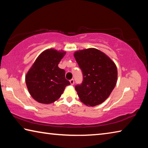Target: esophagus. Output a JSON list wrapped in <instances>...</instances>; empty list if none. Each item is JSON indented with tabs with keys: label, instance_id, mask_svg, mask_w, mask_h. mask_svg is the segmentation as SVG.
<instances>
[{
	"label": "esophagus",
	"instance_id": "esophagus-1",
	"mask_svg": "<svg viewBox=\"0 0 148 148\" xmlns=\"http://www.w3.org/2000/svg\"><path fill=\"white\" fill-rule=\"evenodd\" d=\"M70 83H71V84L72 85V86H73L74 84V79H71V80H70Z\"/></svg>",
	"mask_w": 148,
	"mask_h": 148
}]
</instances>
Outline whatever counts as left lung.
<instances>
[{"instance_id": "obj_1", "label": "left lung", "mask_w": 148, "mask_h": 148, "mask_svg": "<svg viewBox=\"0 0 148 148\" xmlns=\"http://www.w3.org/2000/svg\"><path fill=\"white\" fill-rule=\"evenodd\" d=\"M74 57L83 74L82 83L75 86L80 101L89 106L102 103L116 85V64L106 54L95 48L76 51Z\"/></svg>"}]
</instances>
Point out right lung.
Here are the masks:
<instances>
[{
  "mask_svg": "<svg viewBox=\"0 0 148 148\" xmlns=\"http://www.w3.org/2000/svg\"><path fill=\"white\" fill-rule=\"evenodd\" d=\"M65 52L47 49L34 61L25 77L27 87L32 98L43 104H50L60 98L65 87L71 85L65 78L64 70L58 64Z\"/></svg>",
  "mask_w": 148,
  "mask_h": 148,
  "instance_id": "right-lung-1",
  "label": "right lung"
}]
</instances>
